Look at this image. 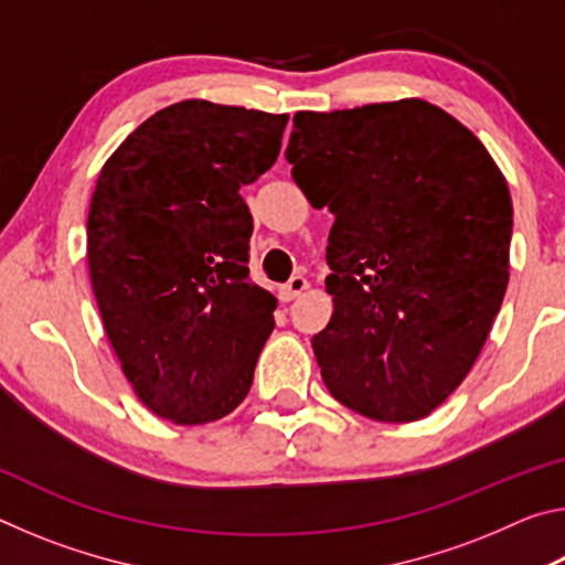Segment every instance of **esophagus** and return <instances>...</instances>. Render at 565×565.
I'll list each match as a JSON object with an SVG mask.
<instances>
[{"label": "esophagus", "instance_id": "esophagus-1", "mask_svg": "<svg viewBox=\"0 0 565 565\" xmlns=\"http://www.w3.org/2000/svg\"><path fill=\"white\" fill-rule=\"evenodd\" d=\"M306 289H309V281H306L301 274H296V276H291L289 284L281 286L279 296H281V301H294L296 296H301Z\"/></svg>", "mask_w": 565, "mask_h": 565}]
</instances>
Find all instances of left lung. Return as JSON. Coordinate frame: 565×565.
Listing matches in <instances>:
<instances>
[{"label":"left lung","mask_w":565,"mask_h":565,"mask_svg":"<svg viewBox=\"0 0 565 565\" xmlns=\"http://www.w3.org/2000/svg\"><path fill=\"white\" fill-rule=\"evenodd\" d=\"M333 214L329 327L311 339L331 396L408 424L461 386L509 286L513 206L489 151L424 99L296 111L286 147Z\"/></svg>","instance_id":"1"}]
</instances>
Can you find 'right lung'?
Returning <instances> with one entry per match:
<instances>
[{
	"label": "right lung",
	"instance_id": "1",
	"mask_svg": "<svg viewBox=\"0 0 565 565\" xmlns=\"http://www.w3.org/2000/svg\"><path fill=\"white\" fill-rule=\"evenodd\" d=\"M289 114L186 99L139 124L92 194L87 259L104 331L141 404L179 426L242 404L274 331L248 279L238 194L274 167Z\"/></svg>",
	"mask_w": 565,
	"mask_h": 565
}]
</instances>
